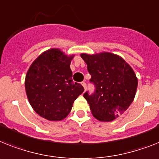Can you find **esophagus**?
I'll return each instance as SVG.
<instances>
[{
  "label": "esophagus",
  "instance_id": "obj_1",
  "mask_svg": "<svg viewBox=\"0 0 159 159\" xmlns=\"http://www.w3.org/2000/svg\"><path fill=\"white\" fill-rule=\"evenodd\" d=\"M81 84H82L83 87L84 88V90H86V83H85V82H82V83H81Z\"/></svg>",
  "mask_w": 159,
  "mask_h": 159
}]
</instances>
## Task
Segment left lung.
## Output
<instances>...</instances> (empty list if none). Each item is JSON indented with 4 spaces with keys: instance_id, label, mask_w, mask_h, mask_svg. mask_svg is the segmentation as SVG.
<instances>
[{
    "instance_id": "1",
    "label": "left lung",
    "mask_w": 159,
    "mask_h": 159,
    "mask_svg": "<svg viewBox=\"0 0 159 159\" xmlns=\"http://www.w3.org/2000/svg\"><path fill=\"white\" fill-rule=\"evenodd\" d=\"M80 56L87 64L90 82L95 87L93 93L86 92L84 98L96 119L113 121L134 100L138 83L136 74L124 59L114 53H82Z\"/></svg>"
}]
</instances>
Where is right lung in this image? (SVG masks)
Wrapping results in <instances>:
<instances>
[{"mask_svg": "<svg viewBox=\"0 0 159 159\" xmlns=\"http://www.w3.org/2000/svg\"><path fill=\"white\" fill-rule=\"evenodd\" d=\"M73 57L51 48L35 59L26 75L25 89L31 107L50 121L65 119L84 90L72 80L70 65Z\"/></svg>", "mask_w": 159, "mask_h": 159, "instance_id": "1", "label": "right lung"}]
</instances>
